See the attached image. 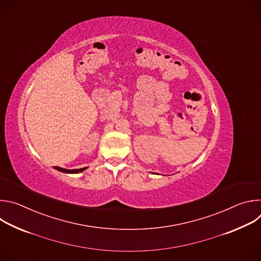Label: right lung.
Instances as JSON below:
<instances>
[{
    "instance_id": "1",
    "label": "right lung",
    "mask_w": 261,
    "mask_h": 261,
    "mask_svg": "<svg viewBox=\"0 0 261 261\" xmlns=\"http://www.w3.org/2000/svg\"><path fill=\"white\" fill-rule=\"evenodd\" d=\"M55 168L61 172H65V173H79V172H82L84 170H86L88 167H84V168H80V169H65V168H61L59 166H55Z\"/></svg>"
}]
</instances>
